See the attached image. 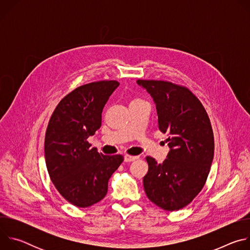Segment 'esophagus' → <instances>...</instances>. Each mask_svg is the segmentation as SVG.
<instances>
[{
  "label": "esophagus",
  "instance_id": "esophagus-1",
  "mask_svg": "<svg viewBox=\"0 0 250 250\" xmlns=\"http://www.w3.org/2000/svg\"><path fill=\"white\" fill-rule=\"evenodd\" d=\"M136 159H139V156H133V155H128V154H125V162H131V161H134Z\"/></svg>",
  "mask_w": 250,
  "mask_h": 250
}]
</instances>
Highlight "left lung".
Instances as JSON below:
<instances>
[{"mask_svg":"<svg viewBox=\"0 0 250 250\" xmlns=\"http://www.w3.org/2000/svg\"><path fill=\"white\" fill-rule=\"evenodd\" d=\"M152 97L158 128L170 148L163 163L147 156L144 177L147 198L165 210L189 205L203 189L213 158V133L208 114L187 88L167 81L137 80Z\"/></svg>","mask_w":250,"mask_h":250,"instance_id":"8db88e82","label":"left lung"}]
</instances>
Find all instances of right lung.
<instances>
[{
    "instance_id": "add662e5",
    "label": "right lung",
    "mask_w": 250,
    "mask_h": 250,
    "mask_svg": "<svg viewBox=\"0 0 250 250\" xmlns=\"http://www.w3.org/2000/svg\"><path fill=\"white\" fill-rule=\"evenodd\" d=\"M118 81L80 86L55 108L45 133L44 157L50 179L61 196L79 208L104 198L122 155H104L87 141L102 125V112Z\"/></svg>"
}]
</instances>
